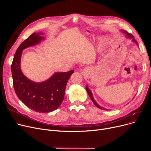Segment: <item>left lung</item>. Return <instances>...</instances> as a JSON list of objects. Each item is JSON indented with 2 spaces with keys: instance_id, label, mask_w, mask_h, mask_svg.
Segmentation results:
<instances>
[{
  "instance_id": "8db88e82",
  "label": "left lung",
  "mask_w": 151,
  "mask_h": 151,
  "mask_svg": "<svg viewBox=\"0 0 151 151\" xmlns=\"http://www.w3.org/2000/svg\"><path fill=\"white\" fill-rule=\"evenodd\" d=\"M122 32L124 33H125V36H126V37H127V38H131V39H132V42H133L134 43H137V45H138V43H137V42L135 40H134V37L132 35V34H129V33H128L127 32H126V31H125V30H122ZM86 91H87V92H88V93L89 94V97H90V98H91V99L92 100V101H93V103L94 104V105H96L97 108H100V109H104V110H108V109H106V108H103V107H101L95 101V100H94V99H93V95H92V92H91V91L88 88V86H86Z\"/></svg>"
}]
</instances>
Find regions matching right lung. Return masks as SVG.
I'll list each match as a JSON object with an SVG mask.
<instances>
[{"mask_svg": "<svg viewBox=\"0 0 151 151\" xmlns=\"http://www.w3.org/2000/svg\"><path fill=\"white\" fill-rule=\"evenodd\" d=\"M42 32L34 33L18 47L12 64L13 88L19 100L29 108L38 113H49L56 109L64 99L67 83L74 70L55 73L48 80L35 83L24 75L21 69L22 50L38 44L45 39Z\"/></svg>", "mask_w": 151, "mask_h": 151, "instance_id": "1", "label": "right lung"}]
</instances>
